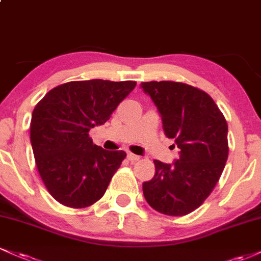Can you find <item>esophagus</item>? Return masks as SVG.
Instances as JSON below:
<instances>
[{
  "mask_svg": "<svg viewBox=\"0 0 261 261\" xmlns=\"http://www.w3.org/2000/svg\"><path fill=\"white\" fill-rule=\"evenodd\" d=\"M127 160L130 162H137L140 160V155H136L134 153H127Z\"/></svg>",
  "mask_w": 261,
  "mask_h": 261,
  "instance_id": "34e87169",
  "label": "esophagus"
}]
</instances>
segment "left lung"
Wrapping results in <instances>:
<instances>
[{"label":"left lung","mask_w":261,"mask_h":261,"mask_svg":"<svg viewBox=\"0 0 261 261\" xmlns=\"http://www.w3.org/2000/svg\"><path fill=\"white\" fill-rule=\"evenodd\" d=\"M162 118L167 137L174 139L178 160H154L155 173L142 184L152 208L168 216H184L205 201L222 174L227 158L228 126L207 93L185 83H141Z\"/></svg>","instance_id":"1"}]
</instances>
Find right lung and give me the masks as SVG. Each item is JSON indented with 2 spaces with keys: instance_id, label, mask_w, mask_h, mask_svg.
<instances>
[{
  "instance_id": "add662e5",
  "label": "right lung",
  "mask_w": 261,
  "mask_h": 261,
  "mask_svg": "<svg viewBox=\"0 0 261 261\" xmlns=\"http://www.w3.org/2000/svg\"><path fill=\"white\" fill-rule=\"evenodd\" d=\"M136 86L134 81H74L55 87L32 114L31 142L45 187L62 205L97 202L126 157L93 145L89 130L106 124Z\"/></svg>"
}]
</instances>
